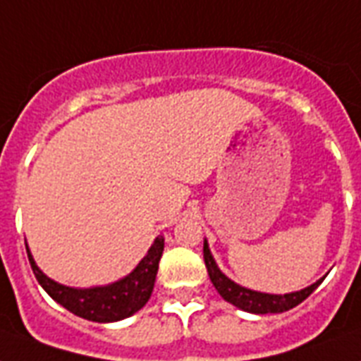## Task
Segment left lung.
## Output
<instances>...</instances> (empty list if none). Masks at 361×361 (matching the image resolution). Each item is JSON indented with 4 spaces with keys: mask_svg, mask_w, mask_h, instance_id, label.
<instances>
[{
    "mask_svg": "<svg viewBox=\"0 0 361 361\" xmlns=\"http://www.w3.org/2000/svg\"><path fill=\"white\" fill-rule=\"evenodd\" d=\"M203 259H205L207 273H209V279H211L212 286L216 288L222 298H224L228 303L235 305L237 309L241 311L252 312V314H267V312H284L294 309L295 305H300L301 301L307 300L309 295L320 286V282L324 281L318 279L317 282H312L311 286L303 288L300 292H290V294H265V292H256V290H250V288H245L241 284H237L226 276L220 267L216 265L214 258H212L211 248H209V243L207 239L203 241Z\"/></svg>",
    "mask_w": 361,
    "mask_h": 361,
    "instance_id": "left-lung-1",
    "label": "left lung"
}]
</instances>
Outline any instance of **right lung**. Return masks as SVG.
I'll return each instance as SVG.
<instances>
[{
	"label": "right lung",
	"mask_w": 361,
	"mask_h": 361,
	"mask_svg": "<svg viewBox=\"0 0 361 361\" xmlns=\"http://www.w3.org/2000/svg\"><path fill=\"white\" fill-rule=\"evenodd\" d=\"M26 250L33 275L56 303H60L67 311L85 320L107 324L124 320L147 305L154 290L158 264L164 252V237H156L147 254L135 265V269L122 276L120 281L105 284V286L73 288L52 281L39 269L27 245Z\"/></svg>",
	"instance_id": "1"
}]
</instances>
